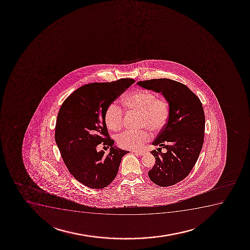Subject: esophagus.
Segmentation results:
<instances>
[{
    "label": "esophagus",
    "instance_id": "obj_1",
    "mask_svg": "<svg viewBox=\"0 0 250 250\" xmlns=\"http://www.w3.org/2000/svg\"><path fill=\"white\" fill-rule=\"evenodd\" d=\"M134 152L136 155H139V156H144L145 155V151H143V150H134Z\"/></svg>",
    "mask_w": 250,
    "mask_h": 250
}]
</instances>
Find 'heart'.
<instances>
[{"label":"heart","instance_id":"b5f03b06","mask_svg":"<svg viewBox=\"0 0 250 250\" xmlns=\"http://www.w3.org/2000/svg\"><path fill=\"white\" fill-rule=\"evenodd\" d=\"M122 104L127 111L138 113L139 127H145L153 132H160L167 124L170 117V104L165 98L157 97L155 93L146 89H136L122 99ZM123 112L116 104H109L104 113V122L108 129L118 131L123 126ZM151 138L146 129L137 131H125L117 137V143L123 149L141 150Z\"/></svg>","mask_w":250,"mask_h":250}]
</instances>
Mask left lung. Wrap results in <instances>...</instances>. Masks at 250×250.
I'll return each mask as SVG.
<instances>
[{
	"label": "left lung",
	"mask_w": 250,
	"mask_h": 250,
	"mask_svg": "<svg viewBox=\"0 0 250 250\" xmlns=\"http://www.w3.org/2000/svg\"><path fill=\"white\" fill-rule=\"evenodd\" d=\"M139 86L162 93L170 104V117L152 145L159 146L151 154L156 164L148 176L156 185L169 187L191 172L203 148L205 115L203 104L190 88L169 79L145 80ZM162 147L167 152L161 151Z\"/></svg>",
	"instance_id": "obj_1"
}]
</instances>
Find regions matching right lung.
Masks as SVG:
<instances>
[{
  "instance_id": "1",
  "label": "right lung",
  "mask_w": 250,
  "mask_h": 250,
  "mask_svg": "<svg viewBox=\"0 0 250 250\" xmlns=\"http://www.w3.org/2000/svg\"><path fill=\"white\" fill-rule=\"evenodd\" d=\"M132 79L83 85L68 96L59 109L55 141L64 164L74 178L88 188L102 189L117 175L121 159L129 151L114 146L104 122V113L120 95L132 85ZM101 143L109 154L97 152Z\"/></svg>"
}]
</instances>
